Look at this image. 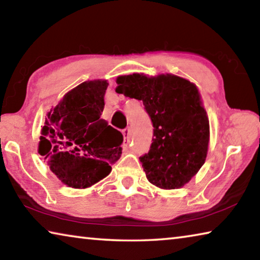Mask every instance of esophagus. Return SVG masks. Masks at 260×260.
<instances>
[{
	"instance_id": "1",
	"label": "esophagus",
	"mask_w": 260,
	"mask_h": 260,
	"mask_svg": "<svg viewBox=\"0 0 260 260\" xmlns=\"http://www.w3.org/2000/svg\"><path fill=\"white\" fill-rule=\"evenodd\" d=\"M122 135H124L125 144H128L129 143V128L122 129Z\"/></svg>"
}]
</instances>
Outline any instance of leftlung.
<instances>
[{
    "label": "left lung",
    "mask_w": 260,
    "mask_h": 260,
    "mask_svg": "<svg viewBox=\"0 0 260 260\" xmlns=\"http://www.w3.org/2000/svg\"><path fill=\"white\" fill-rule=\"evenodd\" d=\"M118 94L142 101L153 126L152 143L140 157L147 179L162 189L186 184L203 166L210 125L197 87L173 74L117 78Z\"/></svg>",
    "instance_id": "8db88e82"
}]
</instances>
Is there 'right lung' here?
<instances>
[{
    "label": "right lung",
    "instance_id": "add662e5",
    "mask_svg": "<svg viewBox=\"0 0 260 260\" xmlns=\"http://www.w3.org/2000/svg\"><path fill=\"white\" fill-rule=\"evenodd\" d=\"M108 85L105 80L82 82L47 114L39 153L69 187L93 186L121 156L122 134L101 119Z\"/></svg>",
    "mask_w": 260,
    "mask_h": 260
}]
</instances>
